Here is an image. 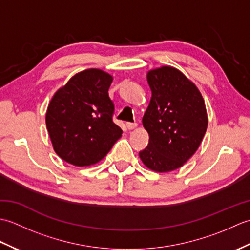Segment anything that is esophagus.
I'll list each match as a JSON object with an SVG mask.
<instances>
[{
	"label": "esophagus",
	"instance_id": "esophagus-1",
	"mask_svg": "<svg viewBox=\"0 0 250 250\" xmlns=\"http://www.w3.org/2000/svg\"><path fill=\"white\" fill-rule=\"evenodd\" d=\"M125 125L129 130H133L134 128H136V126H137V124H136V122H126Z\"/></svg>",
	"mask_w": 250,
	"mask_h": 250
}]
</instances>
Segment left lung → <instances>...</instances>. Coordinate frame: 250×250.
I'll list each match as a JSON object with an SVG mask.
<instances>
[{
  "label": "left lung",
  "mask_w": 250,
  "mask_h": 250,
  "mask_svg": "<svg viewBox=\"0 0 250 250\" xmlns=\"http://www.w3.org/2000/svg\"><path fill=\"white\" fill-rule=\"evenodd\" d=\"M151 100L143 117L149 143L140 158L156 172L174 171L198 150L207 129V114L199 89L177 68L149 71Z\"/></svg>",
  "instance_id": "left-lung-1"
}]
</instances>
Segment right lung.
I'll return each mask as SVG.
<instances>
[{
  "label": "right lung",
  "instance_id": "1",
  "mask_svg": "<svg viewBox=\"0 0 250 250\" xmlns=\"http://www.w3.org/2000/svg\"><path fill=\"white\" fill-rule=\"evenodd\" d=\"M111 82L109 74L90 68L73 76L51 99L46 125L55 151L64 161L92 166L121 136L122 130L113 121Z\"/></svg>",
  "mask_w": 250,
  "mask_h": 250
}]
</instances>
